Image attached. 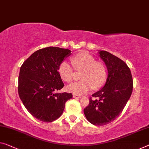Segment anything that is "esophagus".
Instances as JSON below:
<instances>
[{
  "label": "esophagus",
  "mask_w": 149,
  "mask_h": 149,
  "mask_svg": "<svg viewBox=\"0 0 149 149\" xmlns=\"http://www.w3.org/2000/svg\"><path fill=\"white\" fill-rule=\"evenodd\" d=\"M72 97H73V98H80L81 97L80 95H75V94H73Z\"/></svg>",
  "instance_id": "esophagus-1"
}]
</instances>
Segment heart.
Returning <instances> with one entry per match:
<instances>
[{
    "label": "heart",
    "instance_id": "obj_1",
    "mask_svg": "<svg viewBox=\"0 0 149 149\" xmlns=\"http://www.w3.org/2000/svg\"><path fill=\"white\" fill-rule=\"evenodd\" d=\"M70 61L75 70H81L80 79L82 80L68 84L67 86L68 92L82 95L88 92L92 88H100L104 84L107 77L106 67L103 63L96 61L87 52H80L73 56ZM58 73L64 81L70 82L72 81L73 68L67 62L63 61L60 64Z\"/></svg>",
    "mask_w": 149,
    "mask_h": 149
}]
</instances>
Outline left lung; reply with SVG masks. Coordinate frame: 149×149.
<instances>
[{"label":"left lung","mask_w":149,"mask_h":149,"mask_svg":"<svg viewBox=\"0 0 149 149\" xmlns=\"http://www.w3.org/2000/svg\"><path fill=\"white\" fill-rule=\"evenodd\" d=\"M98 54L107 68L108 76L103 87L92 95L97 99L90 98L84 113L91 124L103 126L116 119L123 111L132 94L133 81L124 61L104 51Z\"/></svg>","instance_id":"8db88e82"}]
</instances>
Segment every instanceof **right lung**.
I'll return each mask as SVG.
<instances>
[{"label": "right lung", "instance_id": "1", "mask_svg": "<svg viewBox=\"0 0 149 149\" xmlns=\"http://www.w3.org/2000/svg\"><path fill=\"white\" fill-rule=\"evenodd\" d=\"M71 51L50 47L38 50L22 64L19 77V95L25 108L34 117L52 122L60 117L71 93H58L64 83L58 73L60 64Z\"/></svg>", "mask_w": 149, "mask_h": 149}]
</instances>
